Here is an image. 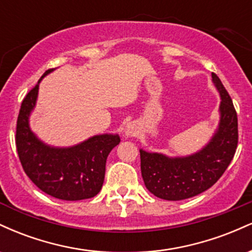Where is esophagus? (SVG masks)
Returning <instances> with one entry per match:
<instances>
[{"label": "esophagus", "mask_w": 252, "mask_h": 252, "mask_svg": "<svg viewBox=\"0 0 252 252\" xmlns=\"http://www.w3.org/2000/svg\"><path fill=\"white\" fill-rule=\"evenodd\" d=\"M126 135L128 136V137H132V136H135L137 134V130H136L134 124H128V126H126Z\"/></svg>", "instance_id": "1"}]
</instances>
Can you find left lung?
<instances>
[{
    "mask_svg": "<svg viewBox=\"0 0 252 252\" xmlns=\"http://www.w3.org/2000/svg\"><path fill=\"white\" fill-rule=\"evenodd\" d=\"M212 80L221 98L220 121L204 148L184 158H168L140 149L144 185L158 198L176 201L200 194L220 179L235 156L238 143L236 109L216 73H212Z\"/></svg>",
    "mask_w": 252,
    "mask_h": 252,
    "instance_id": "8db88e82",
    "label": "left lung"
}]
</instances>
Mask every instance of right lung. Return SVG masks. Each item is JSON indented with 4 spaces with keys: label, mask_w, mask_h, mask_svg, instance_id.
Instances as JSON below:
<instances>
[{
    "label": "right lung",
    "mask_w": 252,
    "mask_h": 252,
    "mask_svg": "<svg viewBox=\"0 0 252 252\" xmlns=\"http://www.w3.org/2000/svg\"><path fill=\"white\" fill-rule=\"evenodd\" d=\"M24 98L16 124V149L20 162L28 178L42 192L62 200H83L99 193L105 175V163L121 138L104 134L68 147L56 148L45 144L30 128V115L34 109L42 78Z\"/></svg>",
    "instance_id": "add662e5"
}]
</instances>
